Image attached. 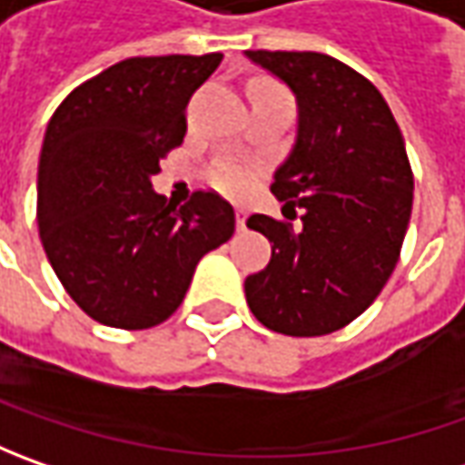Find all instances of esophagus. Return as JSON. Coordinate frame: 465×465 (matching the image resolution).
I'll return each mask as SVG.
<instances>
[{
  "instance_id": "1",
  "label": "esophagus",
  "mask_w": 465,
  "mask_h": 465,
  "mask_svg": "<svg viewBox=\"0 0 465 465\" xmlns=\"http://www.w3.org/2000/svg\"><path fill=\"white\" fill-rule=\"evenodd\" d=\"M245 220H248V212H245V209H235V223H238V230H245Z\"/></svg>"
}]
</instances>
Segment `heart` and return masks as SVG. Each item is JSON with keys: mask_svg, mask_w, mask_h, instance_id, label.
Listing matches in <instances>:
<instances>
[{"mask_svg": "<svg viewBox=\"0 0 465 465\" xmlns=\"http://www.w3.org/2000/svg\"><path fill=\"white\" fill-rule=\"evenodd\" d=\"M259 90H263V93H282L274 84H261ZM282 95H284V93H282ZM212 181H214V186L223 188L224 193H232V196H238V193H242L245 188L251 186L248 170L242 168V165H238V163H230V160H223V163L214 165V170H212Z\"/></svg>", "mask_w": 465, "mask_h": 465, "instance_id": "heart-1", "label": "heart"}]
</instances>
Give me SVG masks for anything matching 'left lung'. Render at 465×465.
I'll use <instances>...</instances> for the list:
<instances>
[{
	"label": "left lung",
	"instance_id": "obj_1",
	"mask_svg": "<svg viewBox=\"0 0 465 465\" xmlns=\"http://www.w3.org/2000/svg\"><path fill=\"white\" fill-rule=\"evenodd\" d=\"M245 56L297 98L295 147L272 183L287 220L248 217L272 261L245 279V300L266 329L323 336L362 315L399 263L414 202L406 144L378 87L344 62L315 51Z\"/></svg>",
	"mask_w": 465,
	"mask_h": 465
}]
</instances>
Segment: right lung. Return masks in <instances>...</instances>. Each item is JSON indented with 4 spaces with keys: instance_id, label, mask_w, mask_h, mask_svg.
<instances>
[{
    "instance_id": "right-lung-1",
    "label": "right lung",
    "mask_w": 465,
    "mask_h": 465,
    "mask_svg": "<svg viewBox=\"0 0 465 465\" xmlns=\"http://www.w3.org/2000/svg\"><path fill=\"white\" fill-rule=\"evenodd\" d=\"M223 54L134 56L74 87L48 121L38 163V232L69 297L114 329H153L186 297L199 259L232 238L214 191L173 204L153 191L183 144L186 105Z\"/></svg>"
}]
</instances>
